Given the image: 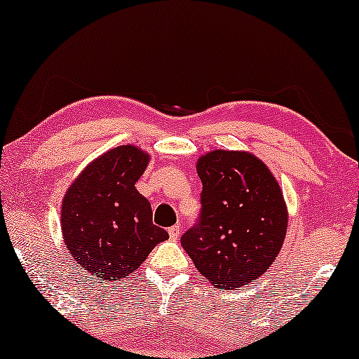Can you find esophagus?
Listing matches in <instances>:
<instances>
[{"mask_svg": "<svg viewBox=\"0 0 359 359\" xmlns=\"http://www.w3.org/2000/svg\"><path fill=\"white\" fill-rule=\"evenodd\" d=\"M168 233H170L171 240H178L180 235H181V225L176 224V225H173V227H170Z\"/></svg>", "mask_w": 359, "mask_h": 359, "instance_id": "34e87169", "label": "esophagus"}]
</instances>
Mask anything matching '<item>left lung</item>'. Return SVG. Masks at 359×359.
Masks as SVG:
<instances>
[{"label":"left lung","instance_id":"obj_1","mask_svg":"<svg viewBox=\"0 0 359 359\" xmlns=\"http://www.w3.org/2000/svg\"><path fill=\"white\" fill-rule=\"evenodd\" d=\"M196 170L203 208L181 245L220 291L253 283L268 271L286 237L287 208L276 178L248 151L212 150L199 156Z\"/></svg>","mask_w":359,"mask_h":359}]
</instances>
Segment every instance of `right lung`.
<instances>
[{"mask_svg":"<svg viewBox=\"0 0 359 359\" xmlns=\"http://www.w3.org/2000/svg\"><path fill=\"white\" fill-rule=\"evenodd\" d=\"M150 155L116 147L93 160L62 203V233L75 262L91 276L122 281L137 271L168 232L151 222L150 203L135 189Z\"/></svg>","mask_w":359,"mask_h":359,"instance_id":"1","label":"right lung"}]
</instances>
